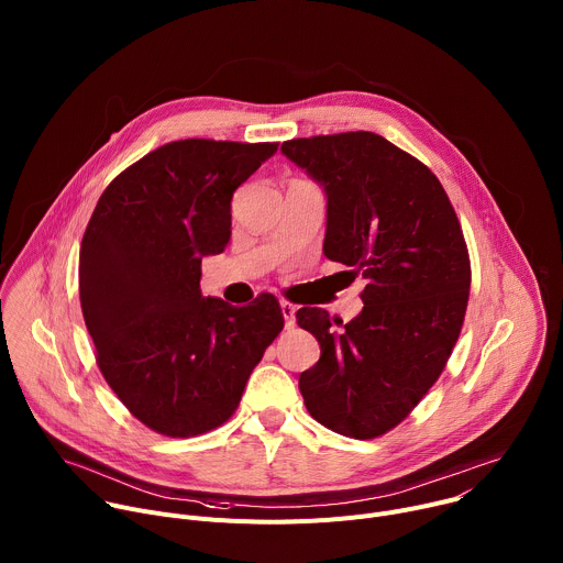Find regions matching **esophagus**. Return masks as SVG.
<instances>
[{
	"mask_svg": "<svg viewBox=\"0 0 563 563\" xmlns=\"http://www.w3.org/2000/svg\"><path fill=\"white\" fill-rule=\"evenodd\" d=\"M280 309H283V316H285V328H294L296 325V305L289 302V300H283Z\"/></svg>",
	"mask_w": 563,
	"mask_h": 563,
	"instance_id": "esophagus-1",
	"label": "esophagus"
}]
</instances>
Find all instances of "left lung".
I'll list each match as a JSON object with an SVG mask.
<instances>
[{
    "instance_id": "8db88e82",
    "label": "left lung",
    "mask_w": 563,
    "mask_h": 563,
    "mask_svg": "<svg viewBox=\"0 0 563 563\" xmlns=\"http://www.w3.org/2000/svg\"><path fill=\"white\" fill-rule=\"evenodd\" d=\"M280 151L325 187V256L367 280L343 330L325 309L296 311L320 345L298 387L320 426L376 439L421 404L459 341L472 280L463 229L439 178L383 135L294 137Z\"/></svg>"
}]
</instances>
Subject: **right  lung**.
I'll list each match as a JSON object with an SVG mask.
<instances>
[{
    "instance_id": "right-lung-1",
    "label": "right lung",
    "mask_w": 563,
    "mask_h": 563,
    "mask_svg": "<svg viewBox=\"0 0 563 563\" xmlns=\"http://www.w3.org/2000/svg\"><path fill=\"white\" fill-rule=\"evenodd\" d=\"M278 142L157 146L100 196L79 247V302L98 367L148 430L189 439L238 410L283 332L274 294L231 307L200 294L202 256L231 235V196Z\"/></svg>"
}]
</instances>
